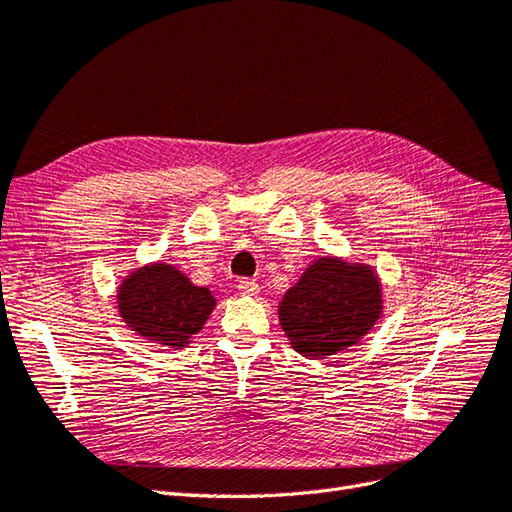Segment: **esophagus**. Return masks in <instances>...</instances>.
<instances>
[{
    "label": "esophagus",
    "instance_id": "obj_1",
    "mask_svg": "<svg viewBox=\"0 0 512 512\" xmlns=\"http://www.w3.org/2000/svg\"><path fill=\"white\" fill-rule=\"evenodd\" d=\"M238 291H240V294H244V296H257L259 294V285L253 279H240L238 281Z\"/></svg>",
    "mask_w": 512,
    "mask_h": 512
}]
</instances>
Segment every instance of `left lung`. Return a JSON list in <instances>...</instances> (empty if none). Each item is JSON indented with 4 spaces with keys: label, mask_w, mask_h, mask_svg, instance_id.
I'll return each instance as SVG.
<instances>
[{
    "label": "left lung",
    "mask_w": 512,
    "mask_h": 512,
    "mask_svg": "<svg viewBox=\"0 0 512 512\" xmlns=\"http://www.w3.org/2000/svg\"><path fill=\"white\" fill-rule=\"evenodd\" d=\"M384 311V291L373 266L319 257L279 302L289 345L304 358L324 360L360 343Z\"/></svg>",
    "instance_id": "left-lung-1"
}]
</instances>
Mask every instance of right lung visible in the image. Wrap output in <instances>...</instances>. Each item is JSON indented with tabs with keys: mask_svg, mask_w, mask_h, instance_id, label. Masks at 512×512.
<instances>
[{
	"mask_svg": "<svg viewBox=\"0 0 512 512\" xmlns=\"http://www.w3.org/2000/svg\"><path fill=\"white\" fill-rule=\"evenodd\" d=\"M115 298L130 330L145 341L175 349L193 341L216 306L208 287L191 283L182 270L163 261L124 276Z\"/></svg>",
	"mask_w": 512,
	"mask_h": 512,
	"instance_id": "1",
	"label": "right lung"
}]
</instances>
